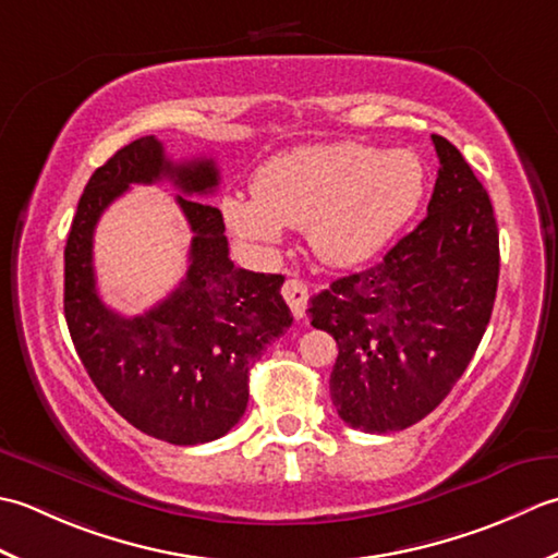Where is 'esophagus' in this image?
Returning a JSON list of instances; mask_svg holds the SVG:
<instances>
[{"label": "esophagus", "mask_w": 558, "mask_h": 558, "mask_svg": "<svg viewBox=\"0 0 558 558\" xmlns=\"http://www.w3.org/2000/svg\"><path fill=\"white\" fill-rule=\"evenodd\" d=\"M281 295L283 301L289 303V308L293 313L295 320H301L305 315V305H308V287L301 279H287L281 287Z\"/></svg>", "instance_id": "34e87169"}]
</instances>
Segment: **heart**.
Instances as JSON below:
<instances>
[{
  "label": "heart",
  "instance_id": "1",
  "mask_svg": "<svg viewBox=\"0 0 558 558\" xmlns=\"http://www.w3.org/2000/svg\"><path fill=\"white\" fill-rule=\"evenodd\" d=\"M426 173L409 149L317 144L279 154L257 170L253 195L226 197L229 229L259 250H275L283 226L305 229L325 265L373 257L402 229L424 197Z\"/></svg>",
  "mask_w": 558,
  "mask_h": 558
}]
</instances>
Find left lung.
Listing matches in <instances>:
<instances>
[{"mask_svg": "<svg viewBox=\"0 0 558 558\" xmlns=\"http://www.w3.org/2000/svg\"><path fill=\"white\" fill-rule=\"evenodd\" d=\"M438 178L426 219L378 265L311 299L337 342L329 395L366 434L402 430L446 400L486 332L498 287L494 207L470 163L430 134Z\"/></svg>", "mask_w": 558, "mask_h": 558, "instance_id": "1", "label": "left lung"}]
</instances>
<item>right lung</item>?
<instances>
[{"label":"right lung","mask_w":558,"mask_h":558,"mask_svg":"<svg viewBox=\"0 0 558 558\" xmlns=\"http://www.w3.org/2000/svg\"><path fill=\"white\" fill-rule=\"evenodd\" d=\"M163 177L184 192L177 201L193 231L191 267L168 300L124 318L95 291L93 231L130 184ZM216 185L211 158L173 163L156 136H142L90 175L64 247V317L88 378L134 428L173 446L216 440L241 422L250 368L293 323L281 275L231 263L223 216L202 202Z\"/></svg>","instance_id":"1"}]
</instances>
